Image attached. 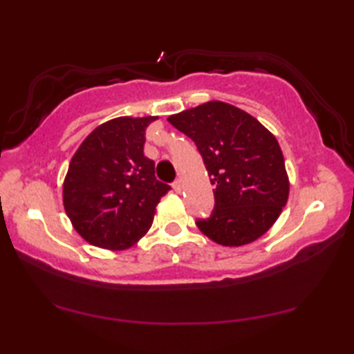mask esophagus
Here are the masks:
<instances>
[{
    "label": "esophagus",
    "instance_id": "34e87169",
    "mask_svg": "<svg viewBox=\"0 0 354 354\" xmlns=\"http://www.w3.org/2000/svg\"><path fill=\"white\" fill-rule=\"evenodd\" d=\"M173 190H175L176 194H181V190H183V181H181V179H176V181L173 183Z\"/></svg>",
    "mask_w": 354,
    "mask_h": 354
}]
</instances>
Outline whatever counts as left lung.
Masks as SVG:
<instances>
[{
  "instance_id": "left-lung-1",
  "label": "left lung",
  "mask_w": 354,
  "mask_h": 354,
  "mask_svg": "<svg viewBox=\"0 0 354 354\" xmlns=\"http://www.w3.org/2000/svg\"><path fill=\"white\" fill-rule=\"evenodd\" d=\"M167 120L195 142L215 187L212 215L196 221L203 234L223 247L266 234L290 190L277 137L248 112L215 100Z\"/></svg>"
}]
</instances>
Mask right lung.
Wrapping results in <instances>:
<instances>
[{
    "label": "right lung",
    "instance_id": "1",
    "mask_svg": "<svg viewBox=\"0 0 354 354\" xmlns=\"http://www.w3.org/2000/svg\"><path fill=\"white\" fill-rule=\"evenodd\" d=\"M158 117H118L88 134L70 160L64 207L84 241L127 250L151 227L156 206L170 185L154 176L143 154L145 131Z\"/></svg>",
    "mask_w": 354,
    "mask_h": 354
}]
</instances>
